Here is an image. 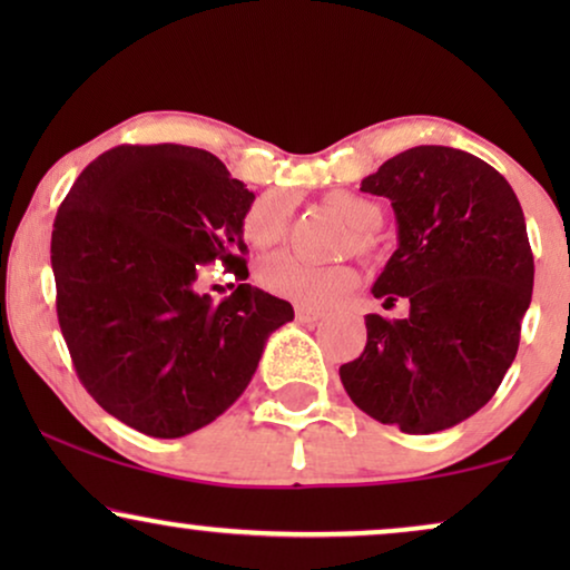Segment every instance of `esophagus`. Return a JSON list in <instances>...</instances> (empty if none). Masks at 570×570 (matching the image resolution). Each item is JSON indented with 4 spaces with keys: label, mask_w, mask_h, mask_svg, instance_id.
Returning a JSON list of instances; mask_svg holds the SVG:
<instances>
[{
    "label": "esophagus",
    "mask_w": 570,
    "mask_h": 570,
    "mask_svg": "<svg viewBox=\"0 0 570 570\" xmlns=\"http://www.w3.org/2000/svg\"><path fill=\"white\" fill-rule=\"evenodd\" d=\"M295 318H298V322H303V324H314V322H318V318H322V311H316V308H308V306H295Z\"/></svg>",
    "instance_id": "esophagus-1"
}]
</instances>
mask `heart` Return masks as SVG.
<instances>
[{
  "mask_svg": "<svg viewBox=\"0 0 570 570\" xmlns=\"http://www.w3.org/2000/svg\"><path fill=\"white\" fill-rule=\"evenodd\" d=\"M330 207L345 217V223L355 230V248L361 254H368L373 248L371 233L379 228L384 220V213L376 202L353 191H332ZM293 215V202L285 191H262L252 205L246 207L244 220H240V230L244 238L256 248H269L279 244L287 236ZM262 287L269 293L291 298L301 306L308 308H324L345 298L347 293L355 291L357 272L345 264L337 267H316L298 259L293 254H275L267 256L256 269Z\"/></svg>",
  "mask_w": 570,
  "mask_h": 570,
  "instance_id": "obj_1",
  "label": "heart"
}]
</instances>
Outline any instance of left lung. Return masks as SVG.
<instances>
[{
  "mask_svg": "<svg viewBox=\"0 0 570 570\" xmlns=\"http://www.w3.org/2000/svg\"><path fill=\"white\" fill-rule=\"evenodd\" d=\"M361 191L392 202L400 240L373 295L410 301V316H365L342 386L402 433L446 431L485 407L517 357L534 285L524 213L493 166L443 145L394 155Z\"/></svg>",
  "mask_w": 570,
  "mask_h": 570,
  "instance_id": "obj_1",
  "label": "left lung"
}]
</instances>
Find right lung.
I'll return each instance as SVG.
<instances>
[{
  "label": "right lung",
  "instance_id": "add662e5",
  "mask_svg": "<svg viewBox=\"0 0 570 570\" xmlns=\"http://www.w3.org/2000/svg\"><path fill=\"white\" fill-rule=\"evenodd\" d=\"M254 202L213 153L119 145L90 163L51 233L57 316L77 379L121 423L181 439L244 394L293 306L244 279L240 220ZM220 258L242 285L213 304L193 291Z\"/></svg>",
  "mask_w": 570,
  "mask_h": 570
}]
</instances>
